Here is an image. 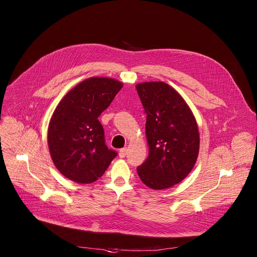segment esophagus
<instances>
[{
  "instance_id": "esophagus-1",
  "label": "esophagus",
  "mask_w": 257,
  "mask_h": 257,
  "mask_svg": "<svg viewBox=\"0 0 257 257\" xmlns=\"http://www.w3.org/2000/svg\"><path fill=\"white\" fill-rule=\"evenodd\" d=\"M127 155V149L124 148V149H121L120 152H119V157L120 158H125Z\"/></svg>"
}]
</instances>
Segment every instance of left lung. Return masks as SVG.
Listing matches in <instances>:
<instances>
[{
	"instance_id": "1",
	"label": "left lung",
	"mask_w": 257,
	"mask_h": 257,
	"mask_svg": "<svg viewBox=\"0 0 257 257\" xmlns=\"http://www.w3.org/2000/svg\"><path fill=\"white\" fill-rule=\"evenodd\" d=\"M144 113L150 154L137 168L146 186L170 188L185 179L199 152V132L194 116L181 95L165 82L136 85Z\"/></svg>"
}]
</instances>
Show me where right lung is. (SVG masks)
Segmentation results:
<instances>
[{
    "mask_svg": "<svg viewBox=\"0 0 257 257\" xmlns=\"http://www.w3.org/2000/svg\"><path fill=\"white\" fill-rule=\"evenodd\" d=\"M122 87L112 78H88L56 107L48 130L49 149L56 168L66 178L92 183L117 157V152L107 149L98 117Z\"/></svg>",
    "mask_w": 257,
    "mask_h": 257,
    "instance_id": "add662e5",
    "label": "right lung"
}]
</instances>
